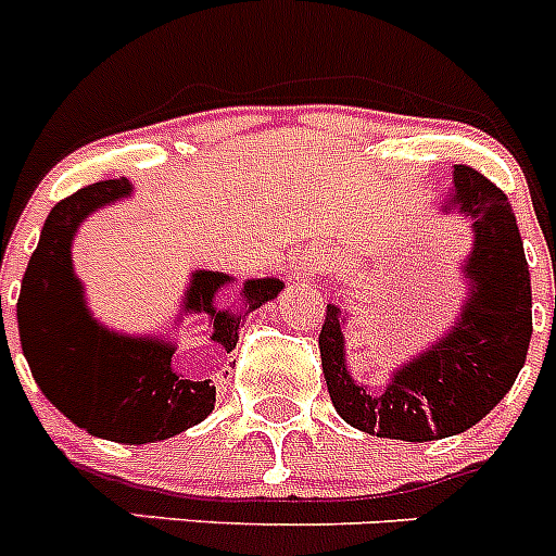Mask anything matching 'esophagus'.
<instances>
[{
    "mask_svg": "<svg viewBox=\"0 0 556 556\" xmlns=\"http://www.w3.org/2000/svg\"><path fill=\"white\" fill-rule=\"evenodd\" d=\"M306 275H308V273H306Z\"/></svg>",
    "mask_w": 556,
    "mask_h": 556,
    "instance_id": "esophagus-1",
    "label": "esophagus"
}]
</instances>
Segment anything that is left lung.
I'll return each mask as SVG.
<instances>
[{
  "mask_svg": "<svg viewBox=\"0 0 556 556\" xmlns=\"http://www.w3.org/2000/svg\"><path fill=\"white\" fill-rule=\"evenodd\" d=\"M451 205L473 223L468 275L476 292L437 345L395 372L384 392L358 387L345 367L339 308H326L320 356L328 395L353 429L406 443L462 434L513 390L532 339V287L507 194L473 166H454Z\"/></svg>",
  "mask_w": 556,
  "mask_h": 556,
  "instance_id": "8db88e82",
  "label": "left lung"
}]
</instances>
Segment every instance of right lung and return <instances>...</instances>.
Instances as JSON below:
<instances>
[{"label": "right lung", "mask_w": 556, "mask_h": 556, "mask_svg": "<svg viewBox=\"0 0 556 556\" xmlns=\"http://www.w3.org/2000/svg\"><path fill=\"white\" fill-rule=\"evenodd\" d=\"M127 191V178L100 180L68 194L49 211L41 242L29 255L22 278L16 314L29 372L52 406L88 434L113 443L144 445L205 420L217 404V387L211 384V378L175 372V348L166 342L102 331L83 308L80 283L68 255L72 236L88 211L125 198ZM228 281L223 273H194L186 308L208 314L214 320L211 339L230 353L239 342L242 314L219 312L214 306V294ZM281 289L283 283L275 278L248 281L242 289L244 312L273 301Z\"/></svg>", "instance_id": "add662e5"}]
</instances>
